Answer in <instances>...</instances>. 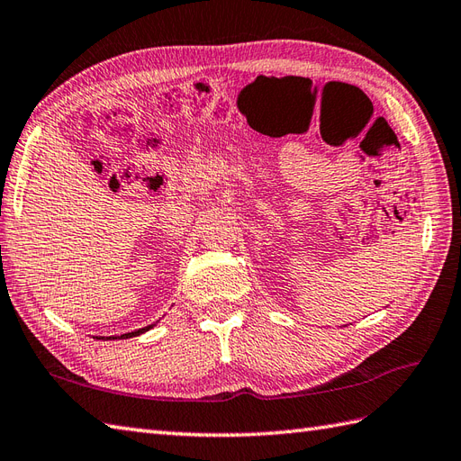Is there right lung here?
I'll return each mask as SVG.
<instances>
[{
  "label": "right lung",
  "instance_id": "obj_1",
  "mask_svg": "<svg viewBox=\"0 0 461 461\" xmlns=\"http://www.w3.org/2000/svg\"><path fill=\"white\" fill-rule=\"evenodd\" d=\"M155 324H151V326H145V328H139V330H135V331H127V334H122V336H110V338H98L95 336V339H127V338H135V336H141V334H145V331H149L151 330Z\"/></svg>",
  "mask_w": 461,
  "mask_h": 461
}]
</instances>
